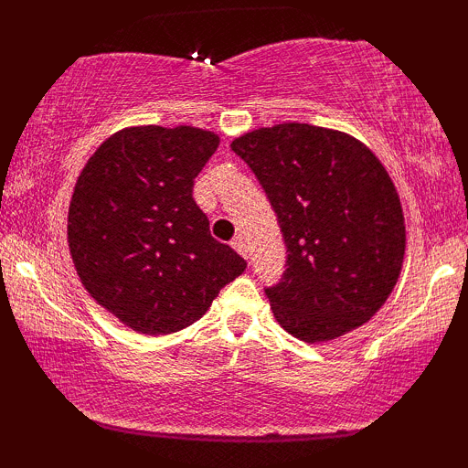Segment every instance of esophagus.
Here are the masks:
<instances>
[{"mask_svg":"<svg viewBox=\"0 0 468 468\" xmlns=\"http://www.w3.org/2000/svg\"><path fill=\"white\" fill-rule=\"evenodd\" d=\"M232 247H234L236 251H239L240 255H247V242H245V239H242V236H236V239L232 240Z\"/></svg>","mask_w":468,"mask_h":468,"instance_id":"obj_1","label":"esophagus"}]
</instances>
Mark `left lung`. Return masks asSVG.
<instances>
[{"instance_id": "1", "label": "left lung", "mask_w": 468, "mask_h": 468, "mask_svg": "<svg viewBox=\"0 0 468 468\" xmlns=\"http://www.w3.org/2000/svg\"><path fill=\"white\" fill-rule=\"evenodd\" d=\"M287 247L285 272L264 287L281 328L330 341L381 309L405 258V217L392 178L347 133L283 123L236 138Z\"/></svg>"}]
</instances>
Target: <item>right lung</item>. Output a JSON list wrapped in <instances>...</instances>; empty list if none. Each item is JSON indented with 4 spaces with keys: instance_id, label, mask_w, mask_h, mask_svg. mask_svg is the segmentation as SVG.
<instances>
[{
    "instance_id": "obj_1",
    "label": "right lung",
    "mask_w": 468,
    "mask_h": 468,
    "mask_svg": "<svg viewBox=\"0 0 468 468\" xmlns=\"http://www.w3.org/2000/svg\"><path fill=\"white\" fill-rule=\"evenodd\" d=\"M219 138L196 127H130L108 138L74 187L68 240L85 290L144 335L200 319L247 268L215 240L194 178Z\"/></svg>"
}]
</instances>
